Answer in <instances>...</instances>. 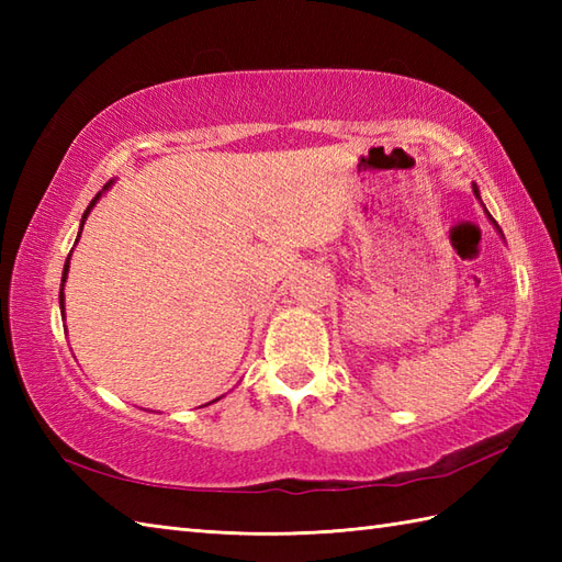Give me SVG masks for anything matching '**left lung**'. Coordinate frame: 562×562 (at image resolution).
Returning a JSON list of instances; mask_svg holds the SVG:
<instances>
[{
	"label": "left lung",
	"instance_id": "obj_1",
	"mask_svg": "<svg viewBox=\"0 0 562 562\" xmlns=\"http://www.w3.org/2000/svg\"><path fill=\"white\" fill-rule=\"evenodd\" d=\"M473 195L481 200V190H479V186H475V183H473ZM481 205H483V200H481ZM483 210H485V205H483ZM485 214H487V220H491V222H493V226H495V229H497V234H499V236H503V229H499V226H497V222L493 220V214H491V212H487V210H485ZM503 238H505V236H503Z\"/></svg>",
	"mask_w": 562,
	"mask_h": 562
}]
</instances>
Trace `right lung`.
I'll list each match as a JSON object with an SVG mask.
<instances>
[{"label": "right lung", "instance_id": "add662e5", "mask_svg": "<svg viewBox=\"0 0 562 562\" xmlns=\"http://www.w3.org/2000/svg\"><path fill=\"white\" fill-rule=\"evenodd\" d=\"M113 183H115V181H109V183H105V186H103V190H99V193H97V198H93V200L89 202V207L83 210V214H81V224H79V234H77V241H79V236H81L83 222H87V217H89V214H91V210L97 207V202L101 200V195H103L105 190H109ZM77 241H75V244H77ZM69 258H71V254H69V256H67V260H65V270H63V284H59V312H63V318H65V282H67V274H69ZM214 401H220V398H214ZM214 401H210V403H214ZM210 403H207V405H210Z\"/></svg>", "mask_w": 562, "mask_h": 562}]
</instances>
